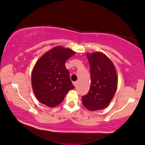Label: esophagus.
I'll list each match as a JSON object with an SVG mask.
<instances>
[{"mask_svg": "<svg viewBox=\"0 0 145 145\" xmlns=\"http://www.w3.org/2000/svg\"><path fill=\"white\" fill-rule=\"evenodd\" d=\"M73 84H74V87H77V82H73Z\"/></svg>", "mask_w": 145, "mask_h": 145, "instance_id": "1", "label": "esophagus"}]
</instances>
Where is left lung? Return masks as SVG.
Returning <instances> with one entry per match:
<instances>
[{"label":"left lung","mask_w":145,"mask_h":145,"mask_svg":"<svg viewBox=\"0 0 145 145\" xmlns=\"http://www.w3.org/2000/svg\"><path fill=\"white\" fill-rule=\"evenodd\" d=\"M90 65L91 84L88 93L82 97L89 111L103 109L115 94L118 84L115 67L111 60L100 52L87 55Z\"/></svg>","instance_id":"obj_1"}]
</instances>
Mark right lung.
Here are the masks:
<instances>
[{"mask_svg":"<svg viewBox=\"0 0 145 145\" xmlns=\"http://www.w3.org/2000/svg\"><path fill=\"white\" fill-rule=\"evenodd\" d=\"M74 54L71 49L56 46L37 61L31 73V85L40 102L55 107L62 102L69 90L74 88L65 65Z\"/></svg>","mask_w":145,"mask_h":145,"instance_id":"right-lung-1","label":"right lung"}]
</instances>
